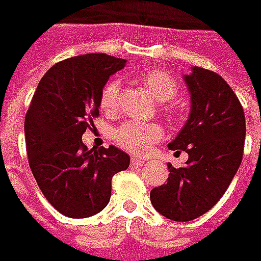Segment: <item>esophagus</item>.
<instances>
[{
    "mask_svg": "<svg viewBox=\"0 0 261 261\" xmlns=\"http://www.w3.org/2000/svg\"><path fill=\"white\" fill-rule=\"evenodd\" d=\"M130 164L135 166H143L146 164V160H142V158H136V156H133L132 160H130Z\"/></svg>",
    "mask_w": 261,
    "mask_h": 261,
    "instance_id": "1",
    "label": "esophagus"
}]
</instances>
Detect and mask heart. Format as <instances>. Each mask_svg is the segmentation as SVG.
I'll list each match as a JSON object with an SVG mask.
<instances>
[{
    "instance_id": "1",
    "label": "heart",
    "mask_w": 261,
    "mask_h": 261,
    "mask_svg": "<svg viewBox=\"0 0 261 261\" xmlns=\"http://www.w3.org/2000/svg\"><path fill=\"white\" fill-rule=\"evenodd\" d=\"M139 81L146 86L148 92L158 101H168L173 99L177 93V84L169 72L160 68H152L143 71L139 75ZM119 80H110L103 88L100 95V107L106 113H114L118 106ZM170 113V111H169ZM164 129L160 123H142L136 121H128L114 130L115 143L132 154H146L154 143L162 138Z\"/></svg>"
}]
</instances>
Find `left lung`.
Here are the masks:
<instances>
[{"instance_id": "left-lung-1", "label": "left lung", "mask_w": 261, "mask_h": 261, "mask_svg": "<svg viewBox=\"0 0 261 261\" xmlns=\"http://www.w3.org/2000/svg\"><path fill=\"white\" fill-rule=\"evenodd\" d=\"M184 81L191 113L168 147L189 160L177 169L168 162V181L150 193L156 212L175 221L194 220L216 205L240 168L246 135L244 109L219 74L193 67Z\"/></svg>"}]
</instances>
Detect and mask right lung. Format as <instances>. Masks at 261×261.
<instances>
[{
	"label": "right lung",
	"mask_w": 261,
	"mask_h": 261,
	"mask_svg": "<svg viewBox=\"0 0 261 261\" xmlns=\"http://www.w3.org/2000/svg\"><path fill=\"white\" fill-rule=\"evenodd\" d=\"M126 60L106 54L66 59L37 86L24 121L29 165L48 202L72 219L93 216L111 197V179L128 169L129 155L114 146L88 150L82 135L99 115L110 75Z\"/></svg>",
	"instance_id": "add662e5"
}]
</instances>
